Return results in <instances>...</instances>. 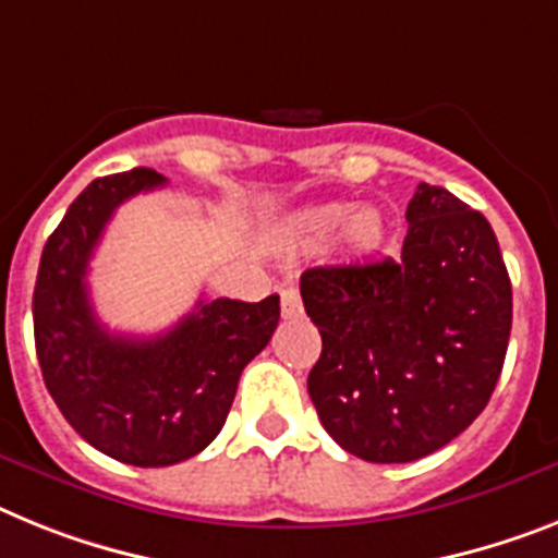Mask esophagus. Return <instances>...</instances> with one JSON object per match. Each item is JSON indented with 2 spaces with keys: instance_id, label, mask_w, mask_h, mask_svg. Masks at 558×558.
<instances>
[{
  "instance_id": "34e87169",
  "label": "esophagus",
  "mask_w": 558,
  "mask_h": 558,
  "mask_svg": "<svg viewBox=\"0 0 558 558\" xmlns=\"http://www.w3.org/2000/svg\"><path fill=\"white\" fill-rule=\"evenodd\" d=\"M302 296H299L296 288L282 290V316L284 318H299L302 316Z\"/></svg>"
}]
</instances>
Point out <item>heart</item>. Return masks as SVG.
Listing matches in <instances>:
<instances>
[{"mask_svg":"<svg viewBox=\"0 0 558 558\" xmlns=\"http://www.w3.org/2000/svg\"><path fill=\"white\" fill-rule=\"evenodd\" d=\"M338 226H341V245L352 256L373 254L387 236V222L375 208H355V211L347 214V206H341V203H325V206L302 208L288 220L290 236L302 245L325 242Z\"/></svg>","mask_w":558,"mask_h":558,"instance_id":"obj_1","label":"heart"}]
</instances>
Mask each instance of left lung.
Returning <instances> with one entry per match:
<instances>
[{
  "instance_id": "obj_1",
  "label": "left lung",
  "mask_w": 558,
  "mask_h": 558,
  "mask_svg": "<svg viewBox=\"0 0 558 558\" xmlns=\"http://www.w3.org/2000/svg\"><path fill=\"white\" fill-rule=\"evenodd\" d=\"M401 259L302 274L322 332L307 392L327 435L366 463H412L477 421L511 336V279L483 214L421 183Z\"/></svg>"
}]
</instances>
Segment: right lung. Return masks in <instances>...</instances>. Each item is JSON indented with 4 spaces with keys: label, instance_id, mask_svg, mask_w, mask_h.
<instances>
[{
    "label": "right lung",
    "instance_id": "add662e5",
    "mask_svg": "<svg viewBox=\"0 0 558 558\" xmlns=\"http://www.w3.org/2000/svg\"><path fill=\"white\" fill-rule=\"evenodd\" d=\"M160 185L166 178L155 169L93 180L50 233L33 290L47 392L89 446L141 469L189 460L220 435L242 369L279 325V296L199 299L151 338L109 332L95 318L87 288L95 245L121 203Z\"/></svg>",
    "mask_w": 558,
    "mask_h": 558
}]
</instances>
